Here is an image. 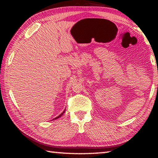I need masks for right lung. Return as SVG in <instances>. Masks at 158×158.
<instances>
[{
	"label": "right lung",
	"instance_id": "obj_1",
	"mask_svg": "<svg viewBox=\"0 0 158 158\" xmlns=\"http://www.w3.org/2000/svg\"><path fill=\"white\" fill-rule=\"evenodd\" d=\"M65 110H66V109H64V111H63V112H62V113L61 114H60V115L59 116H58V117H56V118H55V119H58V118H59V117H62V115H63V114H64V112H65Z\"/></svg>",
	"mask_w": 158,
	"mask_h": 158
}]
</instances>
